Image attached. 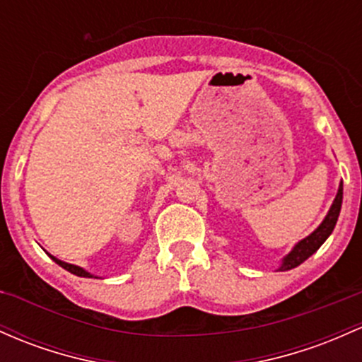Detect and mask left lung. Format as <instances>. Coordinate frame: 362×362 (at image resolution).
<instances>
[{
  "label": "left lung",
  "instance_id": "8db88e82",
  "mask_svg": "<svg viewBox=\"0 0 362 362\" xmlns=\"http://www.w3.org/2000/svg\"><path fill=\"white\" fill-rule=\"evenodd\" d=\"M342 196H344V185L340 184L335 201H333L332 208H329V211L327 214V218L323 220V223L317 226L311 235L305 237L304 240H300L299 244L292 249L291 254H287V256L284 257L278 272H287V269L296 268V266L304 263L309 256H313V254L321 247V244L328 239L329 233H332L333 228H335L337 220H339L340 208H342Z\"/></svg>",
  "mask_w": 362,
  "mask_h": 362
}]
</instances>
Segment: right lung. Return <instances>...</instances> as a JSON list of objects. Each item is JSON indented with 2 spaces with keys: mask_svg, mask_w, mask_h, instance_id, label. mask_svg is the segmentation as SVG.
I'll list each match as a JSON object with an SVG mask.
<instances>
[{
  "mask_svg": "<svg viewBox=\"0 0 362 362\" xmlns=\"http://www.w3.org/2000/svg\"><path fill=\"white\" fill-rule=\"evenodd\" d=\"M51 259H53L54 263H57V264L62 266V268H65L66 272L74 273V275H77V276H86V278H93V275H90V273H87L86 269L78 268V266H75V264H69V263H63V261H59V259H57V257H53V256H51Z\"/></svg>",
  "mask_w": 362,
  "mask_h": 362,
  "instance_id": "add662e5",
  "label": "right lung"
}]
</instances>
